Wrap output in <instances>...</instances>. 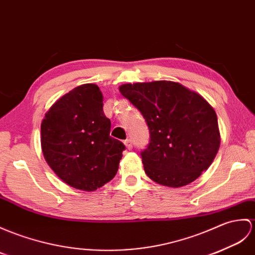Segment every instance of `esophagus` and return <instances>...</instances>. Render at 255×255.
Listing matches in <instances>:
<instances>
[{"label": "esophagus", "mask_w": 255, "mask_h": 255, "mask_svg": "<svg viewBox=\"0 0 255 255\" xmlns=\"http://www.w3.org/2000/svg\"><path fill=\"white\" fill-rule=\"evenodd\" d=\"M124 143H125V145H126V147H127L128 150H131L132 149V142H131V140H130V139L125 140V142H124Z\"/></svg>", "instance_id": "obj_1"}]
</instances>
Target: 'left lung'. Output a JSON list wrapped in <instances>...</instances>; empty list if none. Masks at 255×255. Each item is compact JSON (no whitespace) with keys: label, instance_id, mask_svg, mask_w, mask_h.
Instances as JSON below:
<instances>
[{"label":"left lung","instance_id":"obj_1","mask_svg":"<svg viewBox=\"0 0 255 255\" xmlns=\"http://www.w3.org/2000/svg\"><path fill=\"white\" fill-rule=\"evenodd\" d=\"M120 91L149 127L150 142L141 157L153 181L179 188L210 167L221 134L215 111L203 97L167 80L122 85Z\"/></svg>","mask_w":255,"mask_h":255}]
</instances>
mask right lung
Listing matches in <instances>:
<instances>
[{
    "label": "right lung",
    "instance_id": "add662e5",
    "mask_svg": "<svg viewBox=\"0 0 255 255\" xmlns=\"http://www.w3.org/2000/svg\"><path fill=\"white\" fill-rule=\"evenodd\" d=\"M110 131L99 87H76L51 106L41 124L45 161L68 186L97 190L114 178L126 149Z\"/></svg>",
    "mask_w": 255,
    "mask_h": 255
}]
</instances>
